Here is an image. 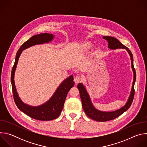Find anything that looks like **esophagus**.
I'll list each match as a JSON object with an SVG mask.
<instances>
[{
    "instance_id": "obj_1",
    "label": "esophagus",
    "mask_w": 147,
    "mask_h": 147,
    "mask_svg": "<svg viewBox=\"0 0 147 147\" xmlns=\"http://www.w3.org/2000/svg\"><path fill=\"white\" fill-rule=\"evenodd\" d=\"M82 80V77L81 76H77L74 77V81L76 83V84H78V82H81Z\"/></svg>"
}]
</instances>
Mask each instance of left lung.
<instances>
[{
  "label": "left lung",
  "mask_w": 147,
  "mask_h": 147,
  "mask_svg": "<svg viewBox=\"0 0 147 147\" xmlns=\"http://www.w3.org/2000/svg\"><path fill=\"white\" fill-rule=\"evenodd\" d=\"M103 38L107 40L108 42V48L111 49H125L126 50L131 59V68L134 73V79L132 85V88L130 92V95L129 97V99L125 103V105L121 108L120 109L116 110L113 112H103L97 110L93 105L91 102L90 96L86 89V87L83 86L82 84L79 83L77 85V88L79 90L80 98L82 102V108L84 111V112L87 115L88 117L91 118L92 120L98 121H106L116 119V117L120 116L124 112L126 111L131 106L133 102L134 95V83L136 79V73L135 69L133 65V55L130 51V49L124 45H123L116 38L112 36H103Z\"/></svg>",
  "instance_id": "1"
}]
</instances>
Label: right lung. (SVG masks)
I'll use <instances>...</instances> for the list:
<instances>
[{
	"instance_id": "right-lung-1",
	"label": "right lung",
	"mask_w": 147,
	"mask_h": 147,
	"mask_svg": "<svg viewBox=\"0 0 147 147\" xmlns=\"http://www.w3.org/2000/svg\"><path fill=\"white\" fill-rule=\"evenodd\" d=\"M53 37L54 36L52 34L42 33L32 36L25 42L17 52L15 62L11 73L12 91L16 106L21 111L30 117L38 120H52L59 117L63 108L67 95L70 88L74 85L73 76L71 75L63 81L53 96L46 103L38 107H31L25 104L18 96L14 84V73L19 57L23 50L35 45L48 43L52 40Z\"/></svg>"
}]
</instances>
